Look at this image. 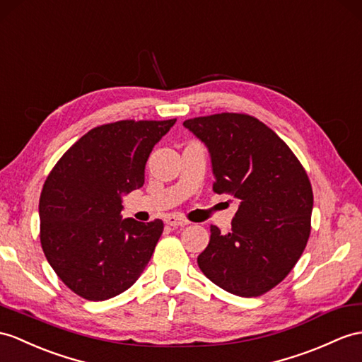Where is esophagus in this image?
I'll return each mask as SVG.
<instances>
[{"label": "esophagus", "instance_id": "1", "mask_svg": "<svg viewBox=\"0 0 362 362\" xmlns=\"http://www.w3.org/2000/svg\"><path fill=\"white\" fill-rule=\"evenodd\" d=\"M165 224H169L172 227H182V226H187L189 221H187V219L178 216V215H167L165 216Z\"/></svg>", "mask_w": 362, "mask_h": 362}]
</instances>
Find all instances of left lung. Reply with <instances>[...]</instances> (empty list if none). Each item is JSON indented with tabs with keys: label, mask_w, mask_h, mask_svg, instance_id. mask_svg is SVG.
<instances>
[{
	"label": "left lung",
	"mask_w": 362,
	"mask_h": 362,
	"mask_svg": "<svg viewBox=\"0 0 362 362\" xmlns=\"http://www.w3.org/2000/svg\"><path fill=\"white\" fill-rule=\"evenodd\" d=\"M209 147L215 193L240 199L232 230L210 226L201 272L238 296H261L283 281L310 236L313 192L307 172L275 132L247 113L184 121Z\"/></svg>",
	"instance_id": "1"
}]
</instances>
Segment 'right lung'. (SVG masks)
I'll list each match as a JSON object with an SVG mask.
<instances>
[{
    "label": "right lung",
    "mask_w": 362,
    "mask_h": 362,
    "mask_svg": "<svg viewBox=\"0 0 362 362\" xmlns=\"http://www.w3.org/2000/svg\"><path fill=\"white\" fill-rule=\"evenodd\" d=\"M175 119L93 127L59 158L40 197V240L59 279L89 301L135 284L164 230L121 216V195L143 187L152 148Z\"/></svg>",
    "instance_id": "right-lung-1"
}]
</instances>
